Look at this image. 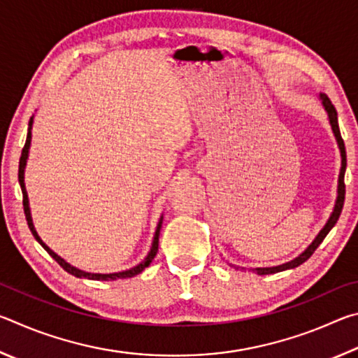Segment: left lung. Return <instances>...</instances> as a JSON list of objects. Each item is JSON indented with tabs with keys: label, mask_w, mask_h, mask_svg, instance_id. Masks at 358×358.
<instances>
[{
	"label": "left lung",
	"mask_w": 358,
	"mask_h": 358,
	"mask_svg": "<svg viewBox=\"0 0 358 358\" xmlns=\"http://www.w3.org/2000/svg\"><path fill=\"white\" fill-rule=\"evenodd\" d=\"M320 99H322V104L325 107L327 113H329V118H330V124H331V129H333V134H335L338 145H339V150H341V172H339V185H338V199H336V205H335V210H333V213L330 216V220L327 221L325 227L320 230L319 235L316 237V240L313 241V243L306 248L305 252H301L299 257L290 260L287 264H282V265H278V266H268V268H256L254 271H257L259 275H271V273H278V271H282V270H287V268H295V266L301 265L303 262H306L308 259L313 256V252L317 250V246L322 243L324 238L327 237V234L330 232L331 227L335 226L339 215H341L343 211V205H344V196H346V185H344V172H346V147H344V141L341 137V132H339V126H338V113H336V108L335 106L331 104V101L329 99V96L325 94H320ZM238 268V266H237ZM245 270V268H243Z\"/></svg>",
	"instance_id": "1"
}]
</instances>
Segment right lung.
<instances>
[{
  "label": "right lung",
  "mask_w": 358,
  "mask_h": 358,
  "mask_svg": "<svg viewBox=\"0 0 358 358\" xmlns=\"http://www.w3.org/2000/svg\"><path fill=\"white\" fill-rule=\"evenodd\" d=\"M31 124H33V118L29 120L28 123V136H27V142H25V147H23L22 150V156H20V162H19V183H20V187H22V194H23V211H25V216H27V222H28V227L29 230H31L33 237L39 241L41 246L44 248V250L50 254V256L57 260V262L59 264V266H63V268L68 271V273L74 275L77 278H88V280H96V281H113V280H118V278H132L136 276L138 273H142V271L147 268V266L153 262V259L156 256L157 252V245H159V232H161V224H162V220L159 221V224H157V229H156V234H155V238H153V245H151V250L148 252V256L145 257L143 262H141L138 265H136L134 268L131 270H126V271H120V273H108V275H101V273H87V271H82L76 268V266L69 265L66 260H63L62 257L58 256V254L53 252L50 248H48L44 241H42L39 238L38 232L34 230V226H33V220H31V213H29V205H28V194H27V189H25V177H23V173H25V166H27V159H28V150H29V143H31Z\"/></svg>",
  "instance_id": "add662e5"
}]
</instances>
